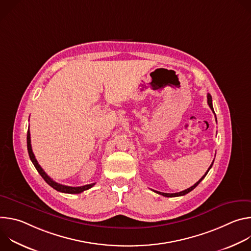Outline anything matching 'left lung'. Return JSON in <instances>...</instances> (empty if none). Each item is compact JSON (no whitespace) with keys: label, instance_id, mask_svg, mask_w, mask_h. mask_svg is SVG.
Wrapping results in <instances>:
<instances>
[{"label":"left lung","instance_id":"left-lung-1","mask_svg":"<svg viewBox=\"0 0 251 251\" xmlns=\"http://www.w3.org/2000/svg\"><path fill=\"white\" fill-rule=\"evenodd\" d=\"M207 104H208V106L210 107V109L213 111V107H212V100H211V96H210V94L209 93H207ZM214 112V111H213ZM217 119V118H216ZM212 164H213V162L211 163V165L209 166V168H208V170L205 172V174L200 178V180L194 185V186H192L191 188H189V189H187V190H185V191H182V192H180V193H175V194H167V193H161V192H158V191H154L155 193H157V194H159V195H162V196H164V197H167V198H174V197H181V196H185V195H187L188 193H190L191 191H193L202 180L204 178V176H206V174L208 173V171L210 170V168L212 167Z\"/></svg>","mask_w":251,"mask_h":251}]
</instances>
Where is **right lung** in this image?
<instances>
[{
	"label": "right lung",
	"mask_w": 251,
	"mask_h": 251,
	"mask_svg": "<svg viewBox=\"0 0 251 251\" xmlns=\"http://www.w3.org/2000/svg\"><path fill=\"white\" fill-rule=\"evenodd\" d=\"M26 144H27V152H28V156L30 158V161L32 162L33 166L37 169V171L39 172V174L43 176L44 180L54 190H56L57 192L60 193H65V194H80L90 188H92L95 183L93 184H89V185H85V186H81V187H69V186H64V185H60L56 182H54L51 177H50L48 176V174L43 170V168L40 166V164L38 163L37 159H35L32 150H31V145H30V134H29V130H27V134H26Z\"/></svg>",
	"instance_id": "obj_1"
}]
</instances>
